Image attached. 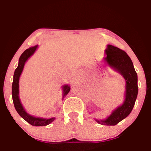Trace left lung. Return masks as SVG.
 I'll list each match as a JSON object with an SVG mask.
<instances>
[{
  "mask_svg": "<svg viewBox=\"0 0 151 151\" xmlns=\"http://www.w3.org/2000/svg\"><path fill=\"white\" fill-rule=\"evenodd\" d=\"M105 54L103 58L105 65L119 73L125 80V99L122 104L115 109L106 118L96 119V121L102 125L115 126L126 118L133 110L138 93L137 74L133 62L125 51L108 45Z\"/></svg>",
  "mask_w": 151,
  "mask_h": 151,
  "instance_id": "left-lung-1",
  "label": "left lung"
}]
</instances>
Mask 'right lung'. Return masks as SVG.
I'll use <instances>...</instances> for the list:
<instances>
[{
  "mask_svg": "<svg viewBox=\"0 0 151 151\" xmlns=\"http://www.w3.org/2000/svg\"><path fill=\"white\" fill-rule=\"evenodd\" d=\"M38 45L29 47V48L26 49L23 53L20 55L19 60H18V65L16 68L14 74V80L13 83H12V99H13V102L14 104L16 111H17L20 116L22 117L24 120L27 122L31 125L34 126V127H42V126H47L55 120V117H51V118H42V117H38L32 115L27 112L25 109H24L23 106L20 102L19 98V80L20 75H21L22 71H23L24 66L25 65L26 62L28 59L32 56L35 53L36 49H38ZM63 100L64 97L67 96L68 93L70 91V86L69 84H65L63 86Z\"/></svg>",
  "mask_w": 151,
  "mask_h": 151,
  "instance_id": "1",
  "label": "right lung"
}]
</instances>
